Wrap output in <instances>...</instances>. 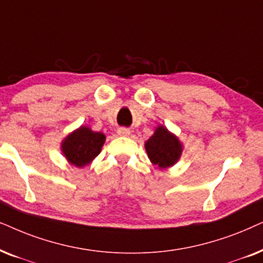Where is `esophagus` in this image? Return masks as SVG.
<instances>
[{
    "label": "esophagus",
    "instance_id": "34e87169",
    "mask_svg": "<svg viewBox=\"0 0 263 263\" xmlns=\"http://www.w3.org/2000/svg\"><path fill=\"white\" fill-rule=\"evenodd\" d=\"M118 134L120 136H129L131 135V131L126 127H120V128H118Z\"/></svg>",
    "mask_w": 263,
    "mask_h": 263
}]
</instances>
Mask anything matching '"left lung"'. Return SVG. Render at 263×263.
<instances>
[{"mask_svg":"<svg viewBox=\"0 0 263 263\" xmlns=\"http://www.w3.org/2000/svg\"><path fill=\"white\" fill-rule=\"evenodd\" d=\"M145 150L152 163L160 170H166L180 159L183 145L178 137L171 134L163 125H160L145 142Z\"/></svg>","mask_w":263,"mask_h":263,"instance_id":"left-lung-1","label":"left lung"}]
</instances>
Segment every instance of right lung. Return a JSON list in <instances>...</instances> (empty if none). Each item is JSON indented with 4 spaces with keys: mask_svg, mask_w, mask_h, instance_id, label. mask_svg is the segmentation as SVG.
Returning <instances> with one entry per match:
<instances>
[{
    "mask_svg": "<svg viewBox=\"0 0 263 263\" xmlns=\"http://www.w3.org/2000/svg\"><path fill=\"white\" fill-rule=\"evenodd\" d=\"M104 141L106 136L102 132H93L86 126H80L64 139L61 152L73 166L84 167L101 153Z\"/></svg>",
    "mask_w": 263,
    "mask_h": 263,
    "instance_id": "add662e5",
    "label": "right lung"
}]
</instances>
